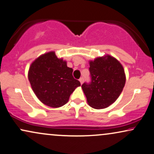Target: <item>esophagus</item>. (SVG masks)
Wrapping results in <instances>:
<instances>
[{
  "instance_id": "1",
  "label": "esophagus",
  "mask_w": 154,
  "mask_h": 154,
  "mask_svg": "<svg viewBox=\"0 0 154 154\" xmlns=\"http://www.w3.org/2000/svg\"><path fill=\"white\" fill-rule=\"evenodd\" d=\"M79 82H80L81 85H82V84H83V82H84V78H83V77H81V78H80V79H79Z\"/></svg>"
}]
</instances>
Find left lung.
I'll use <instances>...</instances> for the list:
<instances>
[{"label": "left lung", "instance_id": "obj_1", "mask_svg": "<svg viewBox=\"0 0 154 154\" xmlns=\"http://www.w3.org/2000/svg\"><path fill=\"white\" fill-rule=\"evenodd\" d=\"M91 81L82 88L87 103L95 109L106 108L113 103L125 85L123 67L114 57L106 55L89 61Z\"/></svg>", "mask_w": 154, "mask_h": 154}]
</instances>
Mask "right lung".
Returning a JSON list of instances; mask_svg holds the SVG:
<instances>
[{"label": "right lung", "mask_w": 154, "mask_h": 154, "mask_svg": "<svg viewBox=\"0 0 154 154\" xmlns=\"http://www.w3.org/2000/svg\"><path fill=\"white\" fill-rule=\"evenodd\" d=\"M72 72L66 61L51 51L31 64L28 79L40 101L49 107L59 108L67 103L71 94L81 85L74 79Z\"/></svg>", "instance_id": "right-lung-1"}]
</instances>
